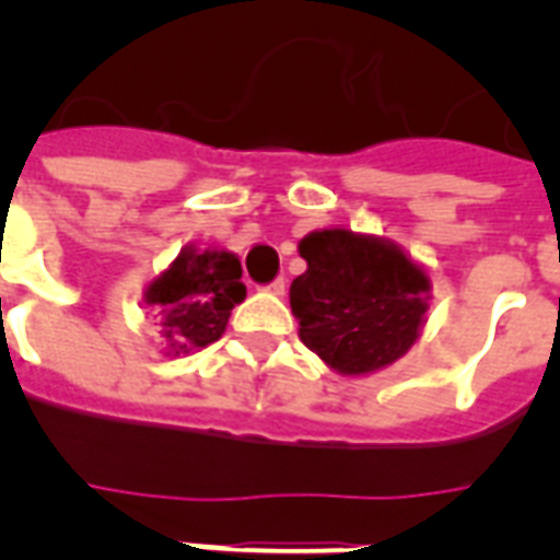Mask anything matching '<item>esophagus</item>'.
Instances as JSON below:
<instances>
[{
  "instance_id": "obj_1",
  "label": "esophagus",
  "mask_w": 560,
  "mask_h": 560,
  "mask_svg": "<svg viewBox=\"0 0 560 560\" xmlns=\"http://www.w3.org/2000/svg\"><path fill=\"white\" fill-rule=\"evenodd\" d=\"M267 290H270V293H276V296H284L288 284H284V279H276L272 284H267Z\"/></svg>"
}]
</instances>
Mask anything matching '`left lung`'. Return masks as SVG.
I'll use <instances>...</instances> for the list:
<instances>
[{"instance_id": "1", "label": "left lung", "mask_w": 560, "mask_h": 560, "mask_svg": "<svg viewBox=\"0 0 560 560\" xmlns=\"http://www.w3.org/2000/svg\"><path fill=\"white\" fill-rule=\"evenodd\" d=\"M307 270L290 284L299 337L340 374L404 358L421 334L427 272L386 237L323 229L299 241Z\"/></svg>"}]
</instances>
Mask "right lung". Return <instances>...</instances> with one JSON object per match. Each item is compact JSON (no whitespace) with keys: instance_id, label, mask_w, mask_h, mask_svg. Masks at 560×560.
<instances>
[{"instance_id":"obj_1","label":"right lung","mask_w":560,"mask_h":560,"mask_svg":"<svg viewBox=\"0 0 560 560\" xmlns=\"http://www.w3.org/2000/svg\"><path fill=\"white\" fill-rule=\"evenodd\" d=\"M246 296L241 261L226 249L186 246L177 261L144 290V305L162 316L168 354L206 349L226 331L232 307Z\"/></svg>"}]
</instances>
